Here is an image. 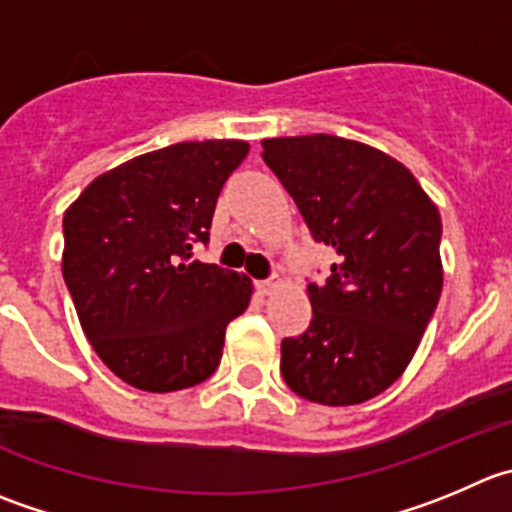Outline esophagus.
Here are the masks:
<instances>
[{
	"mask_svg": "<svg viewBox=\"0 0 512 512\" xmlns=\"http://www.w3.org/2000/svg\"><path fill=\"white\" fill-rule=\"evenodd\" d=\"M256 286H259L261 294H271V291L276 289V281L274 279H261V281H256Z\"/></svg>",
	"mask_w": 512,
	"mask_h": 512,
	"instance_id": "obj_1",
	"label": "esophagus"
}]
</instances>
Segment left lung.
I'll return each instance as SVG.
<instances>
[{"mask_svg": "<svg viewBox=\"0 0 512 512\" xmlns=\"http://www.w3.org/2000/svg\"><path fill=\"white\" fill-rule=\"evenodd\" d=\"M261 158L337 253L306 286L309 329L281 342L284 382L319 405L367 402L405 372L437 309L440 211L405 165L354 140L271 138Z\"/></svg>", "mask_w": 512, "mask_h": 512, "instance_id": "left-lung-1", "label": "left lung"}]
</instances>
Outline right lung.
I'll use <instances>...</instances> for the list:
<instances>
[{
    "instance_id": "1",
    "label": "right lung",
    "mask_w": 512,
    "mask_h": 512,
    "mask_svg": "<svg viewBox=\"0 0 512 512\" xmlns=\"http://www.w3.org/2000/svg\"><path fill=\"white\" fill-rule=\"evenodd\" d=\"M243 140H203L107 170L65 211L62 276L85 337L123 382L145 392L196 387L216 372L228 321L251 281L193 259L211 241Z\"/></svg>"
}]
</instances>
